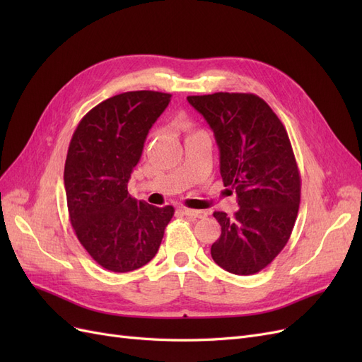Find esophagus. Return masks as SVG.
I'll return each instance as SVG.
<instances>
[{"instance_id":"obj_1","label":"esophagus","mask_w":362,"mask_h":362,"mask_svg":"<svg viewBox=\"0 0 362 362\" xmlns=\"http://www.w3.org/2000/svg\"><path fill=\"white\" fill-rule=\"evenodd\" d=\"M184 214L189 216V217H193V218H204L206 217V211H202V210H192V208H184Z\"/></svg>"}]
</instances>
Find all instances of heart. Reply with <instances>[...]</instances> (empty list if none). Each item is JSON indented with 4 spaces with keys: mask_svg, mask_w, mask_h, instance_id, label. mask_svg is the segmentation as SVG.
<instances>
[{
    "mask_svg": "<svg viewBox=\"0 0 362 362\" xmlns=\"http://www.w3.org/2000/svg\"><path fill=\"white\" fill-rule=\"evenodd\" d=\"M182 127L184 128H190V124L189 122H182Z\"/></svg>",
    "mask_w": 362,
    "mask_h": 362,
    "instance_id": "heart-1",
    "label": "heart"
}]
</instances>
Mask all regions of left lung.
<instances>
[{
  "mask_svg": "<svg viewBox=\"0 0 362 362\" xmlns=\"http://www.w3.org/2000/svg\"><path fill=\"white\" fill-rule=\"evenodd\" d=\"M211 127L225 187L237 193L238 210L213 216L222 234L211 257L234 275H254L287 245L300 204V173L286 127L254 93L187 96Z\"/></svg>",
  "mask_w": 362,
  "mask_h": 362,
  "instance_id": "obj_1",
  "label": "left lung"
}]
</instances>
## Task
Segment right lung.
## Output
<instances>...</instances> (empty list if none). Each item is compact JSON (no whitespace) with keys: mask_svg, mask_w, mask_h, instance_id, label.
Listing matches in <instances>:
<instances>
[{"mask_svg":"<svg viewBox=\"0 0 362 362\" xmlns=\"http://www.w3.org/2000/svg\"><path fill=\"white\" fill-rule=\"evenodd\" d=\"M170 93L125 92L93 107L74 131L64 189L69 221L101 267L125 273L156 257L173 206H154L128 193L152 124L169 105Z\"/></svg>","mask_w":362,"mask_h":362,"instance_id":"1","label":"right lung"}]
</instances>
